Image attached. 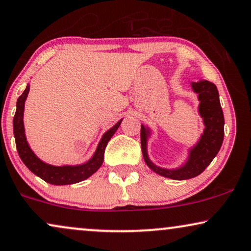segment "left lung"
I'll use <instances>...</instances> for the list:
<instances>
[{
    "mask_svg": "<svg viewBox=\"0 0 251 251\" xmlns=\"http://www.w3.org/2000/svg\"><path fill=\"white\" fill-rule=\"evenodd\" d=\"M193 91L200 101L199 113L204 123V131L199 142L189 149L188 159L178 169H163L153 164L147 151L150 129L141 125V148L146 164L157 175L173 180H186L198 176L204 171L218 153L224 140V113L220 106L218 89L208 80L192 82Z\"/></svg>",
    "mask_w": 251,
    "mask_h": 251,
    "instance_id": "obj_1",
    "label": "left lung"
}]
</instances>
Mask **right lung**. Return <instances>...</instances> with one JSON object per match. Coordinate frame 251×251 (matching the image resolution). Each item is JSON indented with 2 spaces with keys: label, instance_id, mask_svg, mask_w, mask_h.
Segmentation results:
<instances>
[{
  "label": "right lung",
  "instance_id": "1",
  "mask_svg": "<svg viewBox=\"0 0 251 251\" xmlns=\"http://www.w3.org/2000/svg\"><path fill=\"white\" fill-rule=\"evenodd\" d=\"M28 92L29 85L26 86L24 93L17 100V110L15 117H13V134H15L16 139L17 151H18L23 163L27 166L29 171L34 173L35 176H38L39 178L45 180L46 182L51 183V185H72V183L86 180L92 175H94L101 168L103 159H104L105 147L108 145L109 140L112 138V135L118 129L123 119H120L113 127L103 134L94 155L85 164L63 166L47 164V163L42 162L39 157H36L35 153L31 149V147L28 146L27 140H26L23 117H24V106Z\"/></svg>",
  "mask_w": 251,
  "mask_h": 251
}]
</instances>
